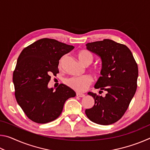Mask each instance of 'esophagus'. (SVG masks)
I'll list each match as a JSON object with an SVG mask.
<instances>
[{"instance_id":"34e87169","label":"esophagus","mask_w":150,"mask_h":150,"mask_svg":"<svg viewBox=\"0 0 150 150\" xmlns=\"http://www.w3.org/2000/svg\"><path fill=\"white\" fill-rule=\"evenodd\" d=\"M76 95H77V96H79V97H84L85 96V94L80 93H76Z\"/></svg>"}]
</instances>
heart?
Returning a JSON list of instances; mask_svg holds the SVG:
<instances>
[{
  "label": "heart",
  "mask_w": 150,
  "mask_h": 150,
  "mask_svg": "<svg viewBox=\"0 0 150 150\" xmlns=\"http://www.w3.org/2000/svg\"><path fill=\"white\" fill-rule=\"evenodd\" d=\"M77 56L80 62L85 64L87 63H91L93 62L94 56L89 51L83 50L77 53ZM62 59L61 60L62 62ZM93 77L91 75H86L80 77H72L65 80V83L73 89L78 92H83L93 82Z\"/></svg>",
  "instance_id": "b5f03b06"
}]
</instances>
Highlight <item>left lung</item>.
Returning a JSON list of instances; mask_svg holds the SVG:
<instances>
[{
	"mask_svg": "<svg viewBox=\"0 0 150 150\" xmlns=\"http://www.w3.org/2000/svg\"><path fill=\"white\" fill-rule=\"evenodd\" d=\"M87 49L99 56L102 61L101 77L95 85L100 92L106 91L105 96L89 92L95 105L86 109L90 120L101 125H109L122 117L137 88L138 65L131 51L125 45L113 40L88 43Z\"/></svg>",
	"mask_w": 150,
	"mask_h": 150,
	"instance_id": "8db88e82",
	"label": "left lung"
}]
</instances>
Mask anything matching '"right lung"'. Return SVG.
I'll use <instances>...</instances> for the list:
<instances>
[{
    "label": "right lung",
    "mask_w": 150,
    "mask_h": 150,
    "mask_svg": "<svg viewBox=\"0 0 150 150\" xmlns=\"http://www.w3.org/2000/svg\"><path fill=\"white\" fill-rule=\"evenodd\" d=\"M73 49V45L43 38L20 53L13 73L15 97L31 120L45 124L55 120L65 101L75 96V91L64 84H60L55 91L47 87L50 75L59 73L61 57Z\"/></svg>",
    "instance_id": "obj_1"
}]
</instances>
